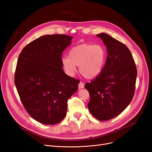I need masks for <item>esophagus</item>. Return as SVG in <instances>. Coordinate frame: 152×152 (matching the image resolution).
<instances>
[{
  "mask_svg": "<svg viewBox=\"0 0 152 152\" xmlns=\"http://www.w3.org/2000/svg\"><path fill=\"white\" fill-rule=\"evenodd\" d=\"M78 87H79V89H83L84 87V84L83 82L81 81L80 83H79V84L78 85Z\"/></svg>",
  "mask_w": 152,
  "mask_h": 152,
  "instance_id": "1",
  "label": "esophagus"
}]
</instances>
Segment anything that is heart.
Listing matches in <instances>:
<instances>
[{
	"label": "heart",
	"mask_w": 152,
	"mask_h": 152,
	"mask_svg": "<svg viewBox=\"0 0 152 152\" xmlns=\"http://www.w3.org/2000/svg\"><path fill=\"white\" fill-rule=\"evenodd\" d=\"M107 57V50L102 45L83 44L71 48L68 57L61 58V63L66 73L73 76L79 66L81 75L87 79L97 76L104 67Z\"/></svg>",
	"instance_id": "1"
}]
</instances>
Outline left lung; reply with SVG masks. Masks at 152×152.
<instances>
[{"instance_id": "obj_1", "label": "left lung", "mask_w": 152, "mask_h": 152, "mask_svg": "<svg viewBox=\"0 0 152 152\" xmlns=\"http://www.w3.org/2000/svg\"><path fill=\"white\" fill-rule=\"evenodd\" d=\"M107 47L108 56L101 73L85 84L89 91L88 108L94 117L108 121L119 114L131 103L134 94L137 68L126 45L106 33L97 35Z\"/></svg>"}]
</instances>
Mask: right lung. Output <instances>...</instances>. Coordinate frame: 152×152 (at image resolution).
I'll return each mask as SVG.
<instances>
[{"mask_svg": "<svg viewBox=\"0 0 152 152\" xmlns=\"http://www.w3.org/2000/svg\"><path fill=\"white\" fill-rule=\"evenodd\" d=\"M72 39L64 34L42 36L26 45L19 55L15 84L28 114L42 124L62 121L68 99L78 89L79 80L62 68V52Z\"/></svg>", "mask_w": 152, "mask_h": 152, "instance_id": "add662e5", "label": "right lung"}]
</instances>
